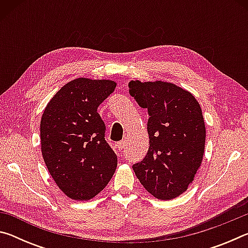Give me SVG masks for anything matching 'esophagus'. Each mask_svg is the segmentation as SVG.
Here are the masks:
<instances>
[{
    "instance_id": "obj_1",
    "label": "esophagus",
    "mask_w": 248,
    "mask_h": 248,
    "mask_svg": "<svg viewBox=\"0 0 248 248\" xmlns=\"http://www.w3.org/2000/svg\"><path fill=\"white\" fill-rule=\"evenodd\" d=\"M124 144H125V141H124V140L119 141V142H118V149H119V150L124 149Z\"/></svg>"
}]
</instances>
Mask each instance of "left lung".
I'll return each mask as SVG.
<instances>
[{"label": "left lung", "instance_id": "obj_1", "mask_svg": "<svg viewBox=\"0 0 248 248\" xmlns=\"http://www.w3.org/2000/svg\"><path fill=\"white\" fill-rule=\"evenodd\" d=\"M129 93L149 114L150 148L132 169L155 198L170 200L187 190L202 161V111L189 92L162 81H131Z\"/></svg>", "mask_w": 248, "mask_h": 248}]
</instances>
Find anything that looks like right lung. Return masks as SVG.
Masks as SVG:
<instances>
[{"label": "right lung", "instance_id": "add662e5", "mask_svg": "<svg viewBox=\"0 0 248 248\" xmlns=\"http://www.w3.org/2000/svg\"><path fill=\"white\" fill-rule=\"evenodd\" d=\"M116 83L77 78L62 87L40 121L41 152L58 187L74 200H90L111 179L117 155L105 139L97 108Z\"/></svg>", "mask_w": 248, "mask_h": 248}]
</instances>
